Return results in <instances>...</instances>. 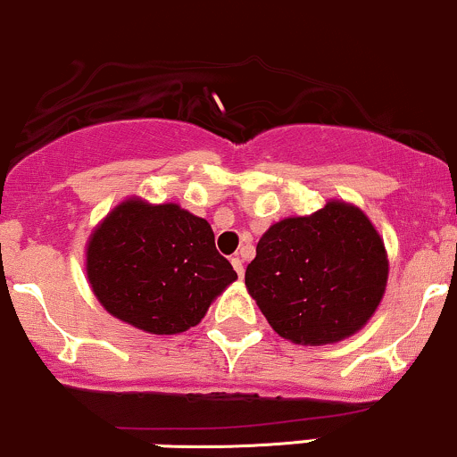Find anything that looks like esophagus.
Segmentation results:
<instances>
[{
    "instance_id": "34e87169",
    "label": "esophagus",
    "mask_w": 457,
    "mask_h": 457,
    "mask_svg": "<svg viewBox=\"0 0 457 457\" xmlns=\"http://www.w3.org/2000/svg\"><path fill=\"white\" fill-rule=\"evenodd\" d=\"M232 267H234V270H237V273H238V278H243L245 267H243V260H240L238 255H237V258H232Z\"/></svg>"
}]
</instances>
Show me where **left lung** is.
I'll use <instances>...</instances> for the list:
<instances>
[{"label": "left lung", "instance_id": "1", "mask_svg": "<svg viewBox=\"0 0 457 457\" xmlns=\"http://www.w3.org/2000/svg\"><path fill=\"white\" fill-rule=\"evenodd\" d=\"M386 282L382 237L358 205L343 199L270 225L245 270L270 328L310 347L360 332L382 303Z\"/></svg>", "mask_w": 457, "mask_h": 457}]
</instances>
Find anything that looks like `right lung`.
<instances>
[{
    "label": "right lung",
    "mask_w": 457,
    "mask_h": 457,
    "mask_svg": "<svg viewBox=\"0 0 457 457\" xmlns=\"http://www.w3.org/2000/svg\"><path fill=\"white\" fill-rule=\"evenodd\" d=\"M87 278L114 319L171 336L195 328L238 275L214 247L208 220L178 204L128 197L90 234Z\"/></svg>",
    "instance_id": "obj_1"
}]
</instances>
